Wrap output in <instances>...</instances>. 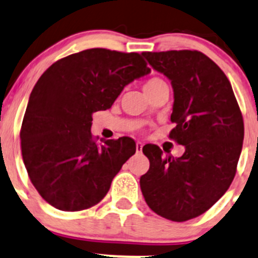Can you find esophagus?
<instances>
[{
    "label": "esophagus",
    "mask_w": 258,
    "mask_h": 258,
    "mask_svg": "<svg viewBox=\"0 0 258 258\" xmlns=\"http://www.w3.org/2000/svg\"><path fill=\"white\" fill-rule=\"evenodd\" d=\"M136 147H137V152H142V149H143V143H142V142H137Z\"/></svg>",
    "instance_id": "esophagus-1"
}]
</instances>
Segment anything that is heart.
I'll use <instances>...</instances> for the list:
<instances>
[{
  "instance_id": "b5f03b06",
  "label": "heart",
  "mask_w": 258,
  "mask_h": 258,
  "mask_svg": "<svg viewBox=\"0 0 258 258\" xmlns=\"http://www.w3.org/2000/svg\"><path fill=\"white\" fill-rule=\"evenodd\" d=\"M164 81L161 80V78H151V80H148L146 82V85H144V91L146 90H151V88H154L157 87V86H161V85H164Z\"/></svg>"
}]
</instances>
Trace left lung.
Returning a JSON list of instances; mask_svg holds the SVG:
<instances>
[{
  "label": "left lung",
  "mask_w": 258,
  "mask_h": 258,
  "mask_svg": "<svg viewBox=\"0 0 258 258\" xmlns=\"http://www.w3.org/2000/svg\"><path fill=\"white\" fill-rule=\"evenodd\" d=\"M142 55L171 81L176 126L170 137L185 152L173 157L158 146H144L149 170L139 181L141 190L154 213L185 222L210 209L232 183L243 144V119L227 76L205 54L170 50Z\"/></svg>",
  "instance_id": "1"
}]
</instances>
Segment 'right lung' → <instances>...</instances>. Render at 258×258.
<instances>
[{"instance_id":"add662e5","label":"right lung","mask_w":258,"mask_h":258,"mask_svg":"<svg viewBox=\"0 0 258 258\" xmlns=\"http://www.w3.org/2000/svg\"><path fill=\"white\" fill-rule=\"evenodd\" d=\"M149 73L141 54L95 48L41 75L24 115L21 153L31 182L51 207L78 212L106 195L137 147L127 137L97 146L92 114L111 107L125 86Z\"/></svg>"}]
</instances>
